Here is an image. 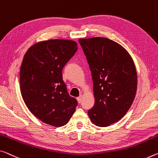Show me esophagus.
Masks as SVG:
<instances>
[{
    "instance_id": "obj_1",
    "label": "esophagus",
    "mask_w": 158,
    "mask_h": 158,
    "mask_svg": "<svg viewBox=\"0 0 158 158\" xmlns=\"http://www.w3.org/2000/svg\"><path fill=\"white\" fill-rule=\"evenodd\" d=\"M77 101H78L79 103H80V102H81V100H82V96H80L79 97L77 98Z\"/></svg>"
}]
</instances>
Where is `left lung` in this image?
<instances>
[{
	"instance_id": "8db88e82",
	"label": "left lung",
	"mask_w": 158,
	"mask_h": 158,
	"mask_svg": "<svg viewBox=\"0 0 158 158\" xmlns=\"http://www.w3.org/2000/svg\"><path fill=\"white\" fill-rule=\"evenodd\" d=\"M91 72L95 103L88 111L98 127H106L123 117L137 89L134 62L123 46L103 37L79 39Z\"/></svg>"
}]
</instances>
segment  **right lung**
I'll list each match as a JSON object with an SVG mask.
<instances>
[{"instance_id": "right-lung-1", "label": "right lung", "mask_w": 158, "mask_h": 158, "mask_svg": "<svg viewBox=\"0 0 158 158\" xmlns=\"http://www.w3.org/2000/svg\"><path fill=\"white\" fill-rule=\"evenodd\" d=\"M77 51L72 40H47L31 46L22 60L19 84L24 103L35 117L52 127L67 124L76 110L77 101L67 93L62 71Z\"/></svg>"}]
</instances>
